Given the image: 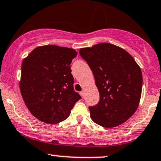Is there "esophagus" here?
Listing matches in <instances>:
<instances>
[{
  "mask_svg": "<svg viewBox=\"0 0 161 161\" xmlns=\"http://www.w3.org/2000/svg\"><path fill=\"white\" fill-rule=\"evenodd\" d=\"M80 94H81V96H82V97L84 98V97H85V93H84V92H83V91H82V92H80Z\"/></svg>",
  "mask_w": 161,
  "mask_h": 161,
  "instance_id": "obj_1",
  "label": "esophagus"
}]
</instances>
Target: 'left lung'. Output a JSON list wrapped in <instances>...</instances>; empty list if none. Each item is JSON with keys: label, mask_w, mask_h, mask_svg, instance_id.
I'll list each match as a JSON object with an SVG mask.
<instances>
[{"label": "left lung", "mask_w": 161, "mask_h": 161, "mask_svg": "<svg viewBox=\"0 0 161 161\" xmlns=\"http://www.w3.org/2000/svg\"><path fill=\"white\" fill-rule=\"evenodd\" d=\"M92 70L100 93L90 106L92 121L104 127L125 123L138 108L142 87L140 67L127 51L108 42L79 50Z\"/></svg>", "instance_id": "8db88e82"}]
</instances>
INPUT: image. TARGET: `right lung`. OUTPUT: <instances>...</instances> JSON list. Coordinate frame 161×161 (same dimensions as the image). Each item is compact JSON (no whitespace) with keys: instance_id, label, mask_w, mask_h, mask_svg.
Returning <instances> with one entry per match:
<instances>
[{"instance_id":"right-lung-1","label":"right lung","mask_w":161,"mask_h":161,"mask_svg":"<svg viewBox=\"0 0 161 161\" xmlns=\"http://www.w3.org/2000/svg\"><path fill=\"white\" fill-rule=\"evenodd\" d=\"M76 55L73 49L47 45L36 47L23 60L21 94L31 113L42 122L64 121L81 99L73 88L70 69Z\"/></svg>"}]
</instances>
